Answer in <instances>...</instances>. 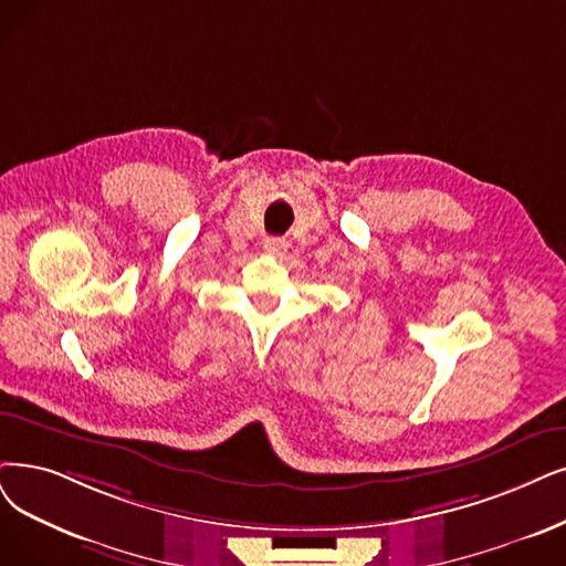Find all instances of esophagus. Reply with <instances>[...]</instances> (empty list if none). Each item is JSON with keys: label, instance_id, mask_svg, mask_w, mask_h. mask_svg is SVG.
<instances>
[{"label": "esophagus", "instance_id": "34e87169", "mask_svg": "<svg viewBox=\"0 0 566 566\" xmlns=\"http://www.w3.org/2000/svg\"><path fill=\"white\" fill-rule=\"evenodd\" d=\"M262 245H264V251L271 255H283L287 251V241L279 239V237H266Z\"/></svg>", "mask_w": 566, "mask_h": 566}]
</instances>
